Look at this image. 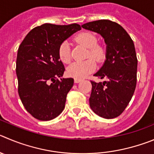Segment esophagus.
<instances>
[{"label":"esophagus","instance_id":"1","mask_svg":"<svg viewBox=\"0 0 154 154\" xmlns=\"http://www.w3.org/2000/svg\"><path fill=\"white\" fill-rule=\"evenodd\" d=\"M81 79H78V78H75L74 79V83H76V84H77V83H80V81H81Z\"/></svg>","mask_w":154,"mask_h":154}]
</instances>
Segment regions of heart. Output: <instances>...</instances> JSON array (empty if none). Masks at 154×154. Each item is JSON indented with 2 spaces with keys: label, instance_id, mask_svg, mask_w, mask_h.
<instances>
[{
  "label": "heart",
  "instance_id": "1",
  "mask_svg": "<svg viewBox=\"0 0 154 154\" xmlns=\"http://www.w3.org/2000/svg\"><path fill=\"white\" fill-rule=\"evenodd\" d=\"M76 41L85 48H88L87 57H92L97 61H101L105 57V50L97 45V38L91 32H81L76 37ZM58 56L62 62L69 63L70 61V45L64 41L58 48ZM93 59L87 60L82 62H74L67 69V73L70 77L82 79L91 74L96 68V63Z\"/></svg>",
  "mask_w": 154,
  "mask_h": 154
}]
</instances>
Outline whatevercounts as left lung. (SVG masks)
I'll list each match as a JSON object with an SVG mask.
<instances>
[{
  "instance_id": "8db88e82",
  "label": "left lung",
  "mask_w": 154,
  "mask_h": 154,
  "mask_svg": "<svg viewBox=\"0 0 154 154\" xmlns=\"http://www.w3.org/2000/svg\"><path fill=\"white\" fill-rule=\"evenodd\" d=\"M82 27L101 35L106 44V59L94 74L106 80H91L90 106L100 117L114 119L124 112L135 90L137 59L133 40L122 26L108 20L87 23Z\"/></svg>"
}]
</instances>
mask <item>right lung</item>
I'll list each match as a JSON object with an SVG mask.
<instances>
[{
  "label": "right lung",
  "mask_w": 154,
  "mask_h": 154,
  "mask_svg": "<svg viewBox=\"0 0 154 154\" xmlns=\"http://www.w3.org/2000/svg\"><path fill=\"white\" fill-rule=\"evenodd\" d=\"M80 29L77 23H45L32 29L19 47L16 66L18 93L26 111L35 119L51 120L64 110L74 79L58 80L65 70L58 48Z\"/></svg>",
  "instance_id": "add662e5"
}]
</instances>
